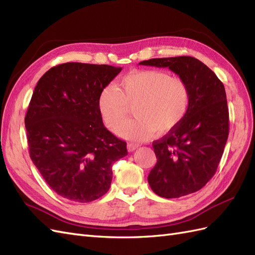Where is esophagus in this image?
I'll use <instances>...</instances> for the list:
<instances>
[{"label": "esophagus", "instance_id": "esophagus-1", "mask_svg": "<svg viewBox=\"0 0 255 255\" xmlns=\"http://www.w3.org/2000/svg\"><path fill=\"white\" fill-rule=\"evenodd\" d=\"M139 146L137 143H134V142H128V150L129 151V152H132V151L136 150L137 148H138Z\"/></svg>", "mask_w": 255, "mask_h": 255}]
</instances>
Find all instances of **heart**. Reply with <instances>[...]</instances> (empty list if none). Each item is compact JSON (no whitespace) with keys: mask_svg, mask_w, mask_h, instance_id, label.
<instances>
[{"mask_svg":"<svg viewBox=\"0 0 255 255\" xmlns=\"http://www.w3.org/2000/svg\"><path fill=\"white\" fill-rule=\"evenodd\" d=\"M190 105L191 91L187 82L155 70L128 74L120 80V90L108 85L98 100L106 127L111 129L117 127V134L133 140L146 139L154 132L159 136L169 133L185 118ZM133 106L136 118L122 124L128 107Z\"/></svg>","mask_w":255,"mask_h":255,"instance_id":"heart-1","label":"heart"}]
</instances>
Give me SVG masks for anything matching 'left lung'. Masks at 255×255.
Returning a JSON list of instances; mask_svg holds the SVG:
<instances>
[{
	"label": "left lung",
	"instance_id": "8db88e82",
	"mask_svg": "<svg viewBox=\"0 0 255 255\" xmlns=\"http://www.w3.org/2000/svg\"><path fill=\"white\" fill-rule=\"evenodd\" d=\"M139 64L168 67L191 91L185 118L152 142L157 160L148 176L150 188L165 198L194 193L216 174L229 137L224 86L207 65L193 57L150 59Z\"/></svg>",
	"mask_w": 255,
	"mask_h": 255
}]
</instances>
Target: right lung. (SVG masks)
Segmentation results:
<instances>
[{"instance_id": "1", "label": "right lung", "mask_w": 255, "mask_h": 255, "mask_svg": "<svg viewBox=\"0 0 255 255\" xmlns=\"http://www.w3.org/2000/svg\"><path fill=\"white\" fill-rule=\"evenodd\" d=\"M122 67L70 62L51 67L34 89L24 118L30 157L46 183L77 203L107 193L127 142L103 125L98 100Z\"/></svg>"}]
</instances>
